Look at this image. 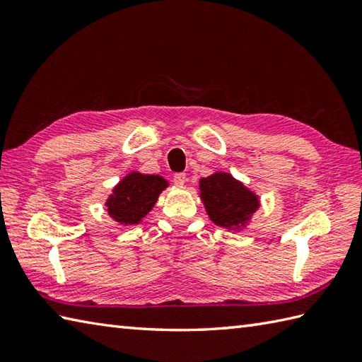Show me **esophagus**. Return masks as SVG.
<instances>
[{
  "mask_svg": "<svg viewBox=\"0 0 362 362\" xmlns=\"http://www.w3.org/2000/svg\"><path fill=\"white\" fill-rule=\"evenodd\" d=\"M173 180H174V183L175 185H183V183H185V180H187V174L185 173H175L174 174V177H173Z\"/></svg>",
  "mask_w": 362,
  "mask_h": 362,
  "instance_id": "1",
  "label": "esophagus"
}]
</instances>
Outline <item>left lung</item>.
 Here are the masks:
<instances>
[{"label": "left lung", "instance_id": "1", "mask_svg": "<svg viewBox=\"0 0 362 362\" xmlns=\"http://www.w3.org/2000/svg\"><path fill=\"white\" fill-rule=\"evenodd\" d=\"M201 197L210 219L221 227L240 226L258 209L257 196L224 173L201 179Z\"/></svg>", "mask_w": 362, "mask_h": 362}]
</instances>
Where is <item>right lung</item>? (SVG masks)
<instances>
[{
  "label": "right lung",
  "instance_id": "add662e5",
  "mask_svg": "<svg viewBox=\"0 0 362 362\" xmlns=\"http://www.w3.org/2000/svg\"><path fill=\"white\" fill-rule=\"evenodd\" d=\"M166 187L168 182L160 175L129 174L115 187L113 194L107 201V211L121 224H138L152 210Z\"/></svg>",
  "mask_w": 362,
  "mask_h": 362
}]
</instances>
